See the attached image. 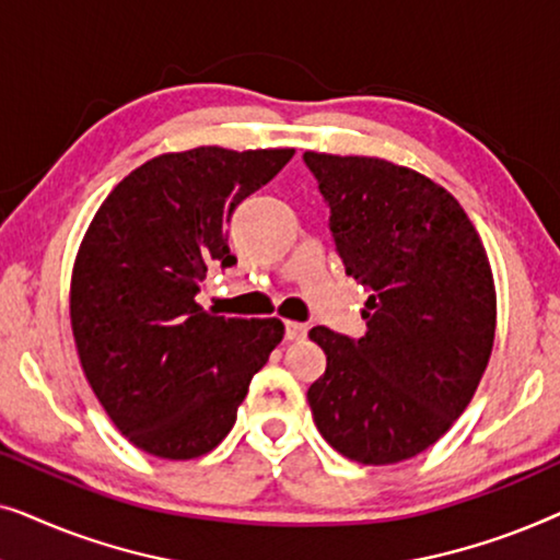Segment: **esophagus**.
Here are the masks:
<instances>
[{"instance_id": "34e87169", "label": "esophagus", "mask_w": 560, "mask_h": 560, "mask_svg": "<svg viewBox=\"0 0 560 560\" xmlns=\"http://www.w3.org/2000/svg\"><path fill=\"white\" fill-rule=\"evenodd\" d=\"M308 334V326L298 324V320H285V339L288 341H301Z\"/></svg>"}]
</instances>
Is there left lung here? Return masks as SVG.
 Here are the masks:
<instances>
[{
  "instance_id": "8db88e82",
  "label": "left lung",
  "mask_w": 560,
  "mask_h": 560,
  "mask_svg": "<svg viewBox=\"0 0 560 560\" xmlns=\"http://www.w3.org/2000/svg\"><path fill=\"white\" fill-rule=\"evenodd\" d=\"M331 206L347 275L372 290L354 341L324 326L313 423L351 462L387 466L433 446L477 393L492 354V267L462 203L423 173L380 158L305 152Z\"/></svg>"
}]
</instances>
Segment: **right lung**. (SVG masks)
Returning <instances> with one entry per match:
<instances>
[{
  "label": "right lung",
  "mask_w": 560,
  "mask_h": 560,
  "mask_svg": "<svg viewBox=\"0 0 560 560\" xmlns=\"http://www.w3.org/2000/svg\"><path fill=\"white\" fill-rule=\"evenodd\" d=\"M293 148L163 152L121 178L83 234L71 275L81 370L121 435L188 462L232 431L249 382L282 341L280 318H224L196 303L213 262L234 265L232 211Z\"/></svg>",
  "instance_id": "obj_1"
}]
</instances>
